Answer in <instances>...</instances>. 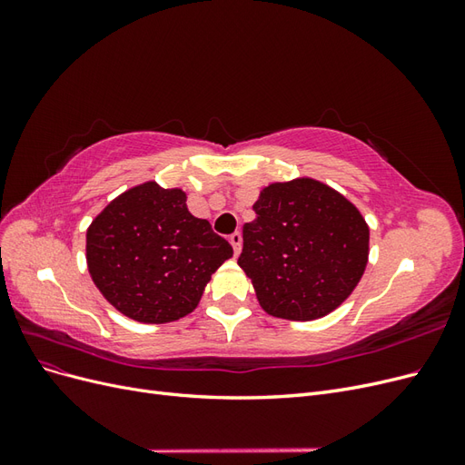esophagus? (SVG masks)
I'll return each mask as SVG.
<instances>
[{
  "label": "esophagus",
  "mask_w": 465,
  "mask_h": 465,
  "mask_svg": "<svg viewBox=\"0 0 465 465\" xmlns=\"http://www.w3.org/2000/svg\"><path fill=\"white\" fill-rule=\"evenodd\" d=\"M229 242L234 248V256L241 254V250H242V234L241 232H232L231 238H229Z\"/></svg>",
  "instance_id": "esophagus-1"
}]
</instances>
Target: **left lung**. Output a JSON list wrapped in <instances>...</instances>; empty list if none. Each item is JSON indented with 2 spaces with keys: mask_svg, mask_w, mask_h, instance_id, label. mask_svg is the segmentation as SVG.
I'll use <instances>...</instances> for the list:
<instances>
[{
  "mask_svg": "<svg viewBox=\"0 0 465 465\" xmlns=\"http://www.w3.org/2000/svg\"><path fill=\"white\" fill-rule=\"evenodd\" d=\"M252 209L238 265L263 311L311 322L341 306L369 263L371 231L355 203L301 176L265 186Z\"/></svg>",
  "mask_w": 465,
  "mask_h": 465,
  "instance_id": "left-lung-1",
  "label": "left lung"
}]
</instances>
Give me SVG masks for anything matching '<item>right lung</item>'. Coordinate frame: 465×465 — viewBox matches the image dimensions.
<instances>
[{"label": "right lung", "mask_w": 465, "mask_h": 465, "mask_svg": "<svg viewBox=\"0 0 465 465\" xmlns=\"http://www.w3.org/2000/svg\"><path fill=\"white\" fill-rule=\"evenodd\" d=\"M186 192L143 182L120 193L87 229L93 283L118 312L166 323L188 316L205 285L232 258L209 221L193 217Z\"/></svg>", "instance_id": "1"}]
</instances>
